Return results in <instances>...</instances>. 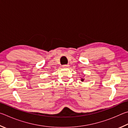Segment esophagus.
Returning a JSON list of instances; mask_svg holds the SVG:
<instances>
[{
    "label": "esophagus",
    "instance_id": "esophagus-1",
    "mask_svg": "<svg viewBox=\"0 0 128 128\" xmlns=\"http://www.w3.org/2000/svg\"><path fill=\"white\" fill-rule=\"evenodd\" d=\"M63 67H64V68H68L69 64H64Z\"/></svg>",
    "mask_w": 128,
    "mask_h": 128
}]
</instances>
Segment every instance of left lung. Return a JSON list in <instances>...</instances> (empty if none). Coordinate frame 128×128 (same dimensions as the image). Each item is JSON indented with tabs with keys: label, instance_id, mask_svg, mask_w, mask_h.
Returning a JSON list of instances; mask_svg holds the SVG:
<instances>
[{
	"label": "left lung",
	"instance_id": "obj_1",
	"mask_svg": "<svg viewBox=\"0 0 128 128\" xmlns=\"http://www.w3.org/2000/svg\"><path fill=\"white\" fill-rule=\"evenodd\" d=\"M82 80V82H83V81H84V79H82V80Z\"/></svg>",
	"mask_w": 128,
	"mask_h": 128
}]
</instances>
